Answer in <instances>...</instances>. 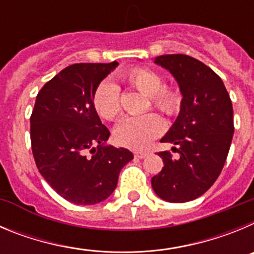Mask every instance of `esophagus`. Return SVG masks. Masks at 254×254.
I'll use <instances>...</instances> for the list:
<instances>
[{
    "label": "esophagus",
    "instance_id": "esophagus-1",
    "mask_svg": "<svg viewBox=\"0 0 254 254\" xmlns=\"http://www.w3.org/2000/svg\"><path fill=\"white\" fill-rule=\"evenodd\" d=\"M147 154H149V152H146V151H142V150H136V151L133 152L134 158H138V159H143V158H146V156H147Z\"/></svg>",
    "mask_w": 254,
    "mask_h": 254
}]
</instances>
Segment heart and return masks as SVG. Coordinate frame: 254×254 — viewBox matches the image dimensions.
I'll return each mask as SVG.
<instances>
[{"mask_svg": "<svg viewBox=\"0 0 254 254\" xmlns=\"http://www.w3.org/2000/svg\"><path fill=\"white\" fill-rule=\"evenodd\" d=\"M123 78L131 86L146 94L154 108L167 114L176 116L182 107L181 91L170 85H163L160 73L149 67H132L123 73ZM93 104L96 113L108 121H114L122 113L120 89L111 81H103L94 91ZM149 107V103H147ZM165 125L159 114L149 113L128 117L117 126L114 137L120 145L128 149H145L152 140L164 132Z\"/></svg>", "mask_w": 254, "mask_h": 254, "instance_id": "b5f03b06", "label": "heart"}]
</instances>
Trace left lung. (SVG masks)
<instances>
[{
    "label": "left lung",
    "instance_id": "1",
    "mask_svg": "<svg viewBox=\"0 0 254 254\" xmlns=\"http://www.w3.org/2000/svg\"><path fill=\"white\" fill-rule=\"evenodd\" d=\"M155 64L168 69L179 85L182 107L161 142L176 145L161 151L164 167L151 178L152 190L168 202L202 196L223 170L234 133L233 105L223 80L201 61L186 55H164Z\"/></svg>",
    "mask_w": 254,
    "mask_h": 254
}]
</instances>
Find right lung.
<instances>
[{"label":"right lung","instance_id":"add662e5","mask_svg":"<svg viewBox=\"0 0 254 254\" xmlns=\"http://www.w3.org/2000/svg\"><path fill=\"white\" fill-rule=\"evenodd\" d=\"M118 62L75 64L49 80L30 117L31 150L38 170L53 190L76 205H95L113 193L133 154L105 145L109 129L93 95Z\"/></svg>","mask_w":254,"mask_h":254}]
</instances>
